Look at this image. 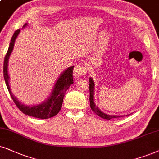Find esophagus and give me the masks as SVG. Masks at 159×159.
Segmentation results:
<instances>
[{
	"label": "esophagus",
	"mask_w": 159,
	"mask_h": 159,
	"mask_svg": "<svg viewBox=\"0 0 159 159\" xmlns=\"http://www.w3.org/2000/svg\"><path fill=\"white\" fill-rule=\"evenodd\" d=\"M86 71V67H84V65L78 64V65H76L75 68H74L73 74L75 77H79V76L85 75Z\"/></svg>",
	"instance_id": "obj_1"
}]
</instances>
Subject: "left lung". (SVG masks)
Returning <instances> with one entry per match:
<instances>
[{"label": "left lung", "mask_w": 159, "mask_h": 159, "mask_svg": "<svg viewBox=\"0 0 159 159\" xmlns=\"http://www.w3.org/2000/svg\"><path fill=\"white\" fill-rule=\"evenodd\" d=\"M89 102H90V106H91V109L97 115L100 116L103 119L106 120H111L114 119V118L121 117L122 116H116V115H108L103 112H102L98 108V107L95 106L94 103V83L93 81V79L92 78H89Z\"/></svg>", "instance_id": "obj_1"}]
</instances>
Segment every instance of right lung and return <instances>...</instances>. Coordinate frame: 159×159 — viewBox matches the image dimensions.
<instances>
[{
	"label": "right lung",
	"instance_id": "right-lung-1",
	"mask_svg": "<svg viewBox=\"0 0 159 159\" xmlns=\"http://www.w3.org/2000/svg\"><path fill=\"white\" fill-rule=\"evenodd\" d=\"M26 25H27V23H25L23 25V27H25ZM20 31V30L17 29L14 33L12 37H11V42H10L9 49H8V51L4 58V62H3V76H4V80L6 84H7V89L9 90V92L11 98H12L14 103L16 104L17 108L23 114H26V115L34 116V117L39 118V119H48V118L53 117V116L59 113L60 110H61L65 92L71 86V84H73V71L74 66L67 68V70H65L61 73V75L59 76V79L56 82L53 92H52L49 98L47 100H45L42 104L33 106H25L22 104L13 95L12 92H11V89H10L9 84V76L8 75V61H9L10 54H11L13 50L15 39L17 35L19 34Z\"/></svg>",
	"mask_w": 159,
	"mask_h": 159
}]
</instances>
